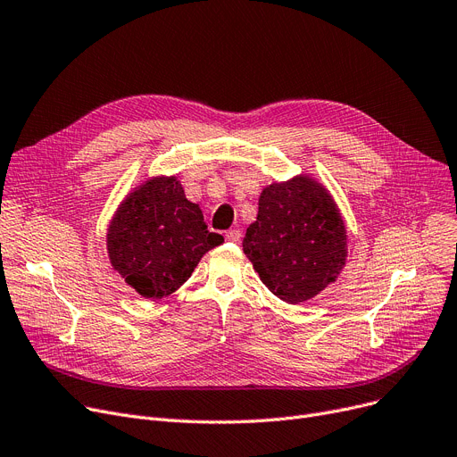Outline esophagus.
Returning <instances> with one entry per match:
<instances>
[{"mask_svg": "<svg viewBox=\"0 0 457 457\" xmlns=\"http://www.w3.org/2000/svg\"><path fill=\"white\" fill-rule=\"evenodd\" d=\"M241 237H243L241 229H229V231L226 233V241H229V243H238V241H241Z\"/></svg>", "mask_w": 457, "mask_h": 457, "instance_id": "1", "label": "esophagus"}]
</instances>
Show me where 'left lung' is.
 I'll return each instance as SVG.
<instances>
[{"instance_id": "8db88e82", "label": "left lung", "mask_w": 457, "mask_h": 457, "mask_svg": "<svg viewBox=\"0 0 457 457\" xmlns=\"http://www.w3.org/2000/svg\"><path fill=\"white\" fill-rule=\"evenodd\" d=\"M243 250L272 295L302 303L339 278L348 257V235L329 190L300 174L262 188Z\"/></svg>"}]
</instances>
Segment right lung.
<instances>
[{
  "mask_svg": "<svg viewBox=\"0 0 457 457\" xmlns=\"http://www.w3.org/2000/svg\"><path fill=\"white\" fill-rule=\"evenodd\" d=\"M222 243L176 176H154L135 187L107 228L111 267L148 300L176 293L200 259Z\"/></svg>",
  "mask_w": 457,
  "mask_h": 457,
  "instance_id": "right-lung-1",
  "label": "right lung"
}]
</instances>
